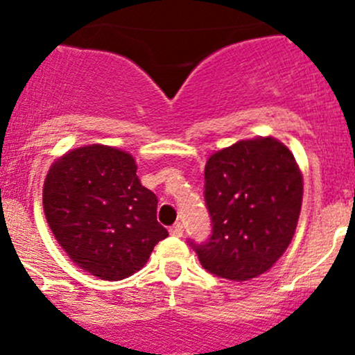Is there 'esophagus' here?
Wrapping results in <instances>:
<instances>
[{
    "mask_svg": "<svg viewBox=\"0 0 355 355\" xmlns=\"http://www.w3.org/2000/svg\"><path fill=\"white\" fill-rule=\"evenodd\" d=\"M170 235H173V237H182V235H183V225H182V223H175V225L170 227Z\"/></svg>",
    "mask_w": 355,
    "mask_h": 355,
    "instance_id": "obj_1",
    "label": "esophagus"
}]
</instances>
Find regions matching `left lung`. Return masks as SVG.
<instances>
[{"mask_svg":"<svg viewBox=\"0 0 355 355\" xmlns=\"http://www.w3.org/2000/svg\"><path fill=\"white\" fill-rule=\"evenodd\" d=\"M302 193L294 155L275 138L240 140L211 155L203 190L211 234L189 240L203 268L235 282L267 272L294 237Z\"/></svg>","mask_w":355,"mask_h":355,"instance_id":"obj_1","label":"left lung"}]
</instances>
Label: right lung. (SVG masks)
<instances>
[{
	"label": "right lung",
	"instance_id": "1",
	"mask_svg": "<svg viewBox=\"0 0 355 355\" xmlns=\"http://www.w3.org/2000/svg\"><path fill=\"white\" fill-rule=\"evenodd\" d=\"M157 203L138 180L132 155L105 145L63 155L43 187L53 235L76 266L103 280L133 275L168 237L157 222Z\"/></svg>",
	"mask_w": 355,
	"mask_h": 355
}]
</instances>
